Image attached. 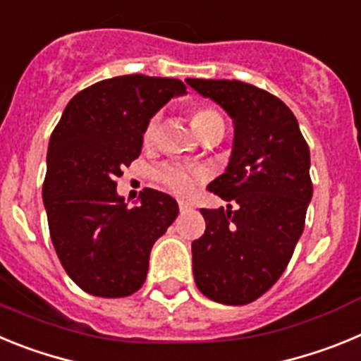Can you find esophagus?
<instances>
[{
    "label": "esophagus",
    "mask_w": 361,
    "mask_h": 361,
    "mask_svg": "<svg viewBox=\"0 0 361 361\" xmlns=\"http://www.w3.org/2000/svg\"><path fill=\"white\" fill-rule=\"evenodd\" d=\"M178 209H180V213H186L190 209H193V206L190 202H186V200H178Z\"/></svg>",
    "instance_id": "esophagus-1"
}]
</instances>
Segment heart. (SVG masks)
<instances>
[{
  "label": "heart",
  "mask_w": 361,
  "mask_h": 361,
  "mask_svg": "<svg viewBox=\"0 0 361 361\" xmlns=\"http://www.w3.org/2000/svg\"><path fill=\"white\" fill-rule=\"evenodd\" d=\"M193 126H195V130L199 132V135L202 137L209 132H215V130H224V117L220 116V111L216 110V108L202 104V106H197L195 111H193ZM157 135L159 116H153L152 119L146 123L145 132H142L145 145L155 142ZM155 177H157V180L166 188V190L175 193V195H186V193H190V191L202 180L204 175L200 173V171L186 168V166L166 164L162 166L161 170H157Z\"/></svg>",
  "instance_id": "1"
}]
</instances>
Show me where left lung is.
I'll return each instance as SVG.
<instances>
[{"label":"left lung","instance_id":"left-lung-1","mask_svg":"<svg viewBox=\"0 0 361 361\" xmlns=\"http://www.w3.org/2000/svg\"><path fill=\"white\" fill-rule=\"evenodd\" d=\"M186 82L235 124L228 168L208 186L229 204L200 209L206 231L191 244L195 283L219 304H250L280 279L304 231L309 146L293 111L269 92L237 79Z\"/></svg>","mask_w":361,"mask_h":361}]
</instances>
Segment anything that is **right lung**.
<instances>
[{
  "instance_id": "obj_1",
  "label": "right lung",
  "mask_w": 361,
  "mask_h": 361,
  "mask_svg": "<svg viewBox=\"0 0 361 361\" xmlns=\"http://www.w3.org/2000/svg\"><path fill=\"white\" fill-rule=\"evenodd\" d=\"M184 94L178 79H104L73 95L54 128L43 184L50 238L66 275L88 295H133L152 245L177 219L173 197L146 188L130 209L116 188L124 166L141 155L146 123Z\"/></svg>"
}]
</instances>
